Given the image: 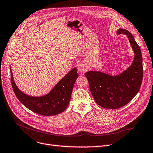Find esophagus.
I'll return each instance as SVG.
<instances>
[{
  "label": "esophagus",
  "instance_id": "obj_1",
  "mask_svg": "<svg viewBox=\"0 0 153 153\" xmlns=\"http://www.w3.org/2000/svg\"><path fill=\"white\" fill-rule=\"evenodd\" d=\"M77 69L78 70L79 72L80 73H84L85 71H86L88 69V66L87 64L84 62H81L79 64H78V66H77Z\"/></svg>",
  "mask_w": 153,
  "mask_h": 153
}]
</instances>
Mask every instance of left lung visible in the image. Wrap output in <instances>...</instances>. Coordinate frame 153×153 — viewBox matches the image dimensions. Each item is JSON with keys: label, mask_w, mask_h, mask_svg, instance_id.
<instances>
[{"label": "left lung", "mask_w": 153, "mask_h": 153, "mask_svg": "<svg viewBox=\"0 0 153 153\" xmlns=\"http://www.w3.org/2000/svg\"><path fill=\"white\" fill-rule=\"evenodd\" d=\"M117 34H125L128 38L134 52L131 65L117 75L99 71H89L85 73L96 103L108 109L119 108L128 104L139 91L143 78L142 57L140 47L128 30L119 29Z\"/></svg>", "instance_id": "8db88e82"}]
</instances>
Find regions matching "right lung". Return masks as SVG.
Here are the masks:
<instances>
[{
	"label": "right lung",
	"mask_w": 153,
	"mask_h": 153,
	"mask_svg": "<svg viewBox=\"0 0 153 153\" xmlns=\"http://www.w3.org/2000/svg\"><path fill=\"white\" fill-rule=\"evenodd\" d=\"M10 71L11 85L17 98L32 112L45 116L59 114L67 108L71 99L74 84L78 77L76 69L74 68L48 94L41 96H32L18 89L14 81L11 67Z\"/></svg>",
	"instance_id": "obj_1"
}]
</instances>
